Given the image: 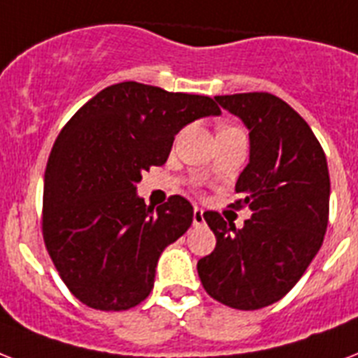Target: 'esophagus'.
Masks as SVG:
<instances>
[{
  "label": "esophagus",
  "instance_id": "1",
  "mask_svg": "<svg viewBox=\"0 0 358 358\" xmlns=\"http://www.w3.org/2000/svg\"><path fill=\"white\" fill-rule=\"evenodd\" d=\"M206 222L204 219V211L200 208L193 209V226H202Z\"/></svg>",
  "mask_w": 358,
  "mask_h": 358
}]
</instances>
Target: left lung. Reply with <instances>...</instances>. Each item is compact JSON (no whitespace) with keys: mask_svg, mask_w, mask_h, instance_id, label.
<instances>
[{"mask_svg":"<svg viewBox=\"0 0 358 358\" xmlns=\"http://www.w3.org/2000/svg\"><path fill=\"white\" fill-rule=\"evenodd\" d=\"M250 130V162L234 208L248 206L241 229L206 211L217 246L196 264L206 292L220 303L255 310L280 301L324 243L329 219V171L324 149L300 113L264 92L217 95Z\"/></svg>","mask_w":358,"mask_h":358,"instance_id":"left-lung-1","label":"left lung"}]
</instances>
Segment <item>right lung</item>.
Masks as SVG:
<instances>
[{
    "mask_svg": "<svg viewBox=\"0 0 358 358\" xmlns=\"http://www.w3.org/2000/svg\"><path fill=\"white\" fill-rule=\"evenodd\" d=\"M220 115L211 97L119 83L92 97L60 130L43 176L42 231L71 294L99 310H124L150 294L159 255L193 222L180 194L156 211L136 193L164 165L174 136Z\"/></svg>",
    "mask_w": 358,
    "mask_h": 358,
    "instance_id": "1",
    "label": "right lung"
}]
</instances>
